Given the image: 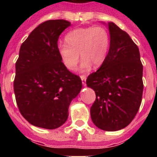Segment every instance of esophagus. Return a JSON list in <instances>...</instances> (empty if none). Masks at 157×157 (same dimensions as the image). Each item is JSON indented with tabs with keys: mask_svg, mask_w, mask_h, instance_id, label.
<instances>
[{
	"mask_svg": "<svg viewBox=\"0 0 157 157\" xmlns=\"http://www.w3.org/2000/svg\"><path fill=\"white\" fill-rule=\"evenodd\" d=\"M81 81H82V84H83V86H86V76H85V75H81Z\"/></svg>",
	"mask_w": 157,
	"mask_h": 157,
	"instance_id": "obj_1",
	"label": "esophagus"
}]
</instances>
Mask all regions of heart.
Masks as SVG:
<instances>
[{"label": "heart", "mask_w": 157, "mask_h": 157, "mask_svg": "<svg viewBox=\"0 0 157 157\" xmlns=\"http://www.w3.org/2000/svg\"><path fill=\"white\" fill-rule=\"evenodd\" d=\"M66 43L58 45L62 63L69 70H73L80 59L82 70L89 69L92 64L95 67H100L107 59L110 47V35L106 28L87 27L74 29L65 36Z\"/></svg>", "instance_id": "1"}]
</instances>
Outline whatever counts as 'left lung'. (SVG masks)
<instances>
[{
	"instance_id": "8db88e82",
	"label": "left lung",
	"mask_w": 157,
	"mask_h": 157,
	"mask_svg": "<svg viewBox=\"0 0 157 157\" xmlns=\"http://www.w3.org/2000/svg\"><path fill=\"white\" fill-rule=\"evenodd\" d=\"M110 48L98 71L87 77L96 99L90 117L105 131L124 129L133 121L141 105L144 83L139 50L124 31L108 23Z\"/></svg>"
}]
</instances>
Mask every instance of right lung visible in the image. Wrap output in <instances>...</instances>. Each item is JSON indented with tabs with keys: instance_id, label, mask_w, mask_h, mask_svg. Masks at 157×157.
I'll list each match as a JSON object with an SVG mask.
<instances>
[{
	"instance_id": "1",
	"label": "right lung",
	"mask_w": 157,
	"mask_h": 157,
	"mask_svg": "<svg viewBox=\"0 0 157 157\" xmlns=\"http://www.w3.org/2000/svg\"><path fill=\"white\" fill-rule=\"evenodd\" d=\"M70 25L63 19L45 21L21 45L13 90L19 112L35 126L54 129L63 124L82 88L81 78L67 69L58 52L59 36Z\"/></svg>"
}]
</instances>
